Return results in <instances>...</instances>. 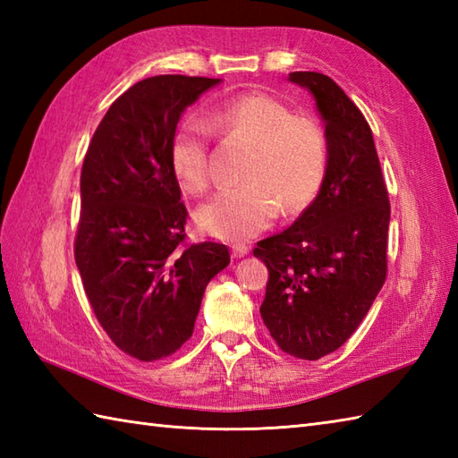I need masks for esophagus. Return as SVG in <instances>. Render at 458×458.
<instances>
[{
    "label": "esophagus",
    "instance_id": "esophagus-1",
    "mask_svg": "<svg viewBox=\"0 0 458 458\" xmlns=\"http://www.w3.org/2000/svg\"><path fill=\"white\" fill-rule=\"evenodd\" d=\"M248 254H250L248 244H242V242H238V244L232 246V256H234V258H244Z\"/></svg>",
    "mask_w": 458,
    "mask_h": 458
}]
</instances>
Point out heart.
Returning a JSON list of instances; mask_svg holds the SVG:
<instances>
[{"label": "heart", "mask_w": 458, "mask_h": 458, "mask_svg": "<svg viewBox=\"0 0 458 458\" xmlns=\"http://www.w3.org/2000/svg\"><path fill=\"white\" fill-rule=\"evenodd\" d=\"M208 128L222 138L251 143L246 184L220 192L197 210L199 228L212 238L238 242L258 234L277 216L291 214L317 197L328 165L327 133L315 118L297 115L291 106L264 92H248L214 104ZM169 163L182 191L200 194L210 187L208 145L197 123L174 131Z\"/></svg>", "instance_id": "1"}]
</instances>
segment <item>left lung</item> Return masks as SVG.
I'll return each instance as SVG.
<instances>
[{
    "label": "left lung",
    "instance_id": "obj_1",
    "mask_svg": "<svg viewBox=\"0 0 458 458\" xmlns=\"http://www.w3.org/2000/svg\"><path fill=\"white\" fill-rule=\"evenodd\" d=\"M317 102L328 141L317 199L284 232L258 242L269 279L261 318L284 352L318 360L343 346L387 274L390 199L372 130L340 86L320 72H291Z\"/></svg>",
    "mask_w": 458,
    "mask_h": 458
}]
</instances>
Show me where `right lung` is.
<instances>
[{
	"label": "right lung",
	"instance_id": "add662e5",
	"mask_svg": "<svg viewBox=\"0 0 458 458\" xmlns=\"http://www.w3.org/2000/svg\"><path fill=\"white\" fill-rule=\"evenodd\" d=\"M218 82L161 74L133 84L82 163L76 266L106 335L141 362L187 343L204 289L230 264L224 244H184L187 208L169 163L181 114Z\"/></svg>",
	"mask_w": 458,
	"mask_h": 458
}]
</instances>
